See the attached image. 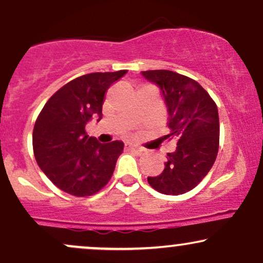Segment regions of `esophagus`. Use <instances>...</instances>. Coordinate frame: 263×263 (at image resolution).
<instances>
[{
    "label": "esophagus",
    "mask_w": 263,
    "mask_h": 263,
    "mask_svg": "<svg viewBox=\"0 0 263 263\" xmlns=\"http://www.w3.org/2000/svg\"><path fill=\"white\" fill-rule=\"evenodd\" d=\"M125 149L128 151V152H137V153L142 152V148H140V147H137V146H134L132 143H126Z\"/></svg>",
    "instance_id": "1"
}]
</instances>
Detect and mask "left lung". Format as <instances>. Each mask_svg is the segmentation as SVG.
<instances>
[{"label": "left lung", "mask_w": 263, "mask_h": 263, "mask_svg": "<svg viewBox=\"0 0 263 263\" xmlns=\"http://www.w3.org/2000/svg\"><path fill=\"white\" fill-rule=\"evenodd\" d=\"M142 75L161 89L167 106V126L177 147L167 153L164 170L148 177L149 185L167 195L184 194L209 173L219 151L216 104L199 83L171 70H147Z\"/></svg>", "instance_id": "8db88e82"}]
</instances>
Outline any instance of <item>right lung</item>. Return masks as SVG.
Segmentation results:
<instances>
[{"instance_id":"add662e5","label":"right lung","mask_w":263,"mask_h":263,"mask_svg":"<svg viewBox=\"0 0 263 263\" xmlns=\"http://www.w3.org/2000/svg\"><path fill=\"white\" fill-rule=\"evenodd\" d=\"M126 73L77 78L60 87L42 108L33 128V152L39 168L63 192L89 197L112 177L123 142L100 143L89 137L85 126L93 116L101 120L105 93Z\"/></svg>"}]
</instances>
